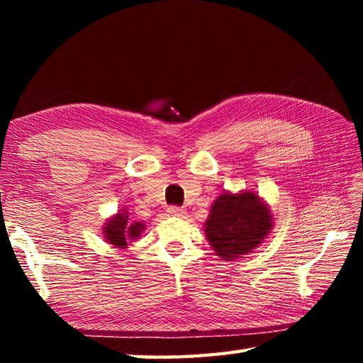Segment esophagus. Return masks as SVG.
I'll use <instances>...</instances> for the list:
<instances>
[{
  "instance_id": "1",
  "label": "esophagus",
  "mask_w": 363,
  "mask_h": 363,
  "mask_svg": "<svg viewBox=\"0 0 363 363\" xmlns=\"http://www.w3.org/2000/svg\"><path fill=\"white\" fill-rule=\"evenodd\" d=\"M168 214H169V216L184 218V214H186V210H182V208H179V206H169L168 208Z\"/></svg>"
}]
</instances>
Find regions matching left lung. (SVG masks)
<instances>
[{"mask_svg":"<svg viewBox=\"0 0 363 363\" xmlns=\"http://www.w3.org/2000/svg\"><path fill=\"white\" fill-rule=\"evenodd\" d=\"M274 223L272 210L256 190H225L213 201L203 232L214 255L235 261L259 248Z\"/></svg>","mask_w":363,"mask_h":363,"instance_id":"8db88e82","label":"left lung"}]
</instances>
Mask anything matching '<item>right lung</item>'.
Segmentation results:
<instances>
[{"label": "right lung", "instance_id": "obj_1", "mask_svg": "<svg viewBox=\"0 0 363 363\" xmlns=\"http://www.w3.org/2000/svg\"><path fill=\"white\" fill-rule=\"evenodd\" d=\"M128 219H130L128 218V210L125 206H121L118 213L107 218L102 225L104 242L112 245V248L118 251H125L131 242L139 240L147 227L140 220L130 223Z\"/></svg>", "mask_w": 363, "mask_h": 363}]
</instances>
